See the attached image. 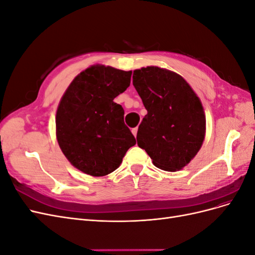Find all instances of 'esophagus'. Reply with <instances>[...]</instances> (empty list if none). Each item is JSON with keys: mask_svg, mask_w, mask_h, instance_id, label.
<instances>
[{"mask_svg": "<svg viewBox=\"0 0 255 255\" xmlns=\"http://www.w3.org/2000/svg\"><path fill=\"white\" fill-rule=\"evenodd\" d=\"M137 130H138V128H132V133H133V135L136 137L137 136Z\"/></svg>", "mask_w": 255, "mask_h": 255, "instance_id": "esophagus-1", "label": "esophagus"}]
</instances>
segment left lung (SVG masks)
Listing matches in <instances>:
<instances>
[{
    "label": "left lung",
    "instance_id": "obj_1",
    "mask_svg": "<svg viewBox=\"0 0 255 255\" xmlns=\"http://www.w3.org/2000/svg\"><path fill=\"white\" fill-rule=\"evenodd\" d=\"M133 85L148 112L138 128V145L161 170H181L204 141L201 100L180 74L156 66L134 70Z\"/></svg>",
    "mask_w": 255,
    "mask_h": 255
}]
</instances>
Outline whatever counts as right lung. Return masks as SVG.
Returning a JSON list of instances; mask_svg holds the SVG:
<instances>
[{"mask_svg": "<svg viewBox=\"0 0 255 255\" xmlns=\"http://www.w3.org/2000/svg\"><path fill=\"white\" fill-rule=\"evenodd\" d=\"M132 71L92 65L69 85L56 112V138L60 150L80 171L103 176L122 163L136 143L126 126L125 111L114 102L129 86Z\"/></svg>", "mask_w": 255, "mask_h": 255, "instance_id": "add662e5", "label": "right lung"}]
</instances>
